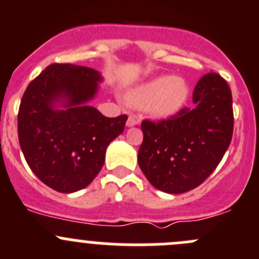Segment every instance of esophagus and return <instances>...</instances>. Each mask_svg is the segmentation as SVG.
I'll list each match as a JSON object with an SVG mask.
<instances>
[{"label": "esophagus", "mask_w": 259, "mask_h": 259, "mask_svg": "<svg viewBox=\"0 0 259 259\" xmlns=\"http://www.w3.org/2000/svg\"><path fill=\"white\" fill-rule=\"evenodd\" d=\"M140 123V119L137 117H135V115H130L127 119V125L128 127H134V125L139 124Z\"/></svg>", "instance_id": "obj_1"}]
</instances>
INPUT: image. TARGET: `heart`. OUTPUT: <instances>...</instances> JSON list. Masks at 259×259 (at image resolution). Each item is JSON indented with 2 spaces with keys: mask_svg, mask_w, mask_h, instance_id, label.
I'll list each match as a JSON object with an SVG mask.
<instances>
[{
  "mask_svg": "<svg viewBox=\"0 0 259 259\" xmlns=\"http://www.w3.org/2000/svg\"><path fill=\"white\" fill-rule=\"evenodd\" d=\"M189 88L184 78L178 76H160L137 86L130 102L137 108H146L154 117H171L186 105Z\"/></svg>",
  "mask_w": 259,
  "mask_h": 259,
  "instance_id": "b5f03b06",
  "label": "heart"
}]
</instances>
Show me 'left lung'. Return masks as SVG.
<instances>
[{
    "instance_id": "8db88e82",
    "label": "left lung",
    "mask_w": 259,
    "mask_h": 259,
    "mask_svg": "<svg viewBox=\"0 0 259 259\" xmlns=\"http://www.w3.org/2000/svg\"><path fill=\"white\" fill-rule=\"evenodd\" d=\"M192 108L169 119L141 123L139 165L156 189L178 194L203 183L223 159L233 137V98L228 82L207 73L197 82Z\"/></svg>"
}]
</instances>
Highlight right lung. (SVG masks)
I'll return each mask as SVG.
<instances>
[{"label":"right lung","instance_id":"add662e5","mask_svg":"<svg viewBox=\"0 0 259 259\" xmlns=\"http://www.w3.org/2000/svg\"><path fill=\"white\" fill-rule=\"evenodd\" d=\"M102 81L94 68L53 63L24 93L20 147L33 173L54 191L88 187L104 165L108 145L124 130L127 115L108 118L89 105Z\"/></svg>","mask_w":259,"mask_h":259}]
</instances>
